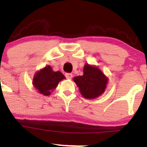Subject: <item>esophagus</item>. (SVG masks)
<instances>
[{
    "instance_id": "obj_1",
    "label": "esophagus",
    "mask_w": 147,
    "mask_h": 147,
    "mask_svg": "<svg viewBox=\"0 0 147 147\" xmlns=\"http://www.w3.org/2000/svg\"><path fill=\"white\" fill-rule=\"evenodd\" d=\"M65 77H66L67 79H72V74L71 73H66L65 74Z\"/></svg>"
}]
</instances>
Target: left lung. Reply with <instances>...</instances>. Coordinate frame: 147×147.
Segmentation results:
<instances>
[{
  "mask_svg": "<svg viewBox=\"0 0 147 147\" xmlns=\"http://www.w3.org/2000/svg\"><path fill=\"white\" fill-rule=\"evenodd\" d=\"M73 80L84 98L95 99L105 92L108 78L98 67L86 63L83 68V75L75 77Z\"/></svg>",
  "mask_w": 147,
  "mask_h": 147,
  "instance_id": "1",
  "label": "left lung"
}]
</instances>
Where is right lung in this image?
I'll use <instances>...</instances> for the list:
<instances>
[{"label":"right lung","instance_id":"add662e5","mask_svg":"<svg viewBox=\"0 0 147 147\" xmlns=\"http://www.w3.org/2000/svg\"><path fill=\"white\" fill-rule=\"evenodd\" d=\"M64 79L65 77L62 72H55L52 67L47 65L36 72L32 84L39 93L48 96L57 87L59 82Z\"/></svg>","mask_w":147,"mask_h":147}]
</instances>
